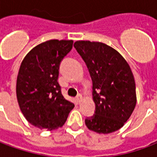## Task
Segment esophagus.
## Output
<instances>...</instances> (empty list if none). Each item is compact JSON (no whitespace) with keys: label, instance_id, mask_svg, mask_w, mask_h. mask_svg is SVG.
Listing matches in <instances>:
<instances>
[{"label":"esophagus","instance_id":"34e87169","mask_svg":"<svg viewBox=\"0 0 157 157\" xmlns=\"http://www.w3.org/2000/svg\"><path fill=\"white\" fill-rule=\"evenodd\" d=\"M82 96L81 95V94H78V95L76 96V101H77V102H81V101H82Z\"/></svg>","mask_w":157,"mask_h":157}]
</instances>
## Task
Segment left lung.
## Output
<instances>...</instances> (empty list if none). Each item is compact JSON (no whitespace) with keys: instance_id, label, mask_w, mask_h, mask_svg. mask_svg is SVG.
Segmentation results:
<instances>
[{"instance_id":"obj_1","label":"left lung","mask_w":157,"mask_h":157,"mask_svg":"<svg viewBox=\"0 0 157 157\" xmlns=\"http://www.w3.org/2000/svg\"><path fill=\"white\" fill-rule=\"evenodd\" d=\"M74 47L92 81L95 112L86 118V125L99 134L118 130L129 118L136 104L131 69L117 50L103 43L76 41Z\"/></svg>"}]
</instances>
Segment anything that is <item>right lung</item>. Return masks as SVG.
<instances>
[{"instance_id":"1","label":"right lung","mask_w":157,"mask_h":157,"mask_svg":"<svg viewBox=\"0 0 157 157\" xmlns=\"http://www.w3.org/2000/svg\"><path fill=\"white\" fill-rule=\"evenodd\" d=\"M72 40H48L33 48L23 59L17 79V98L28 121L40 129L62 127L75 107L61 93L59 70L71 50Z\"/></svg>"}]
</instances>
